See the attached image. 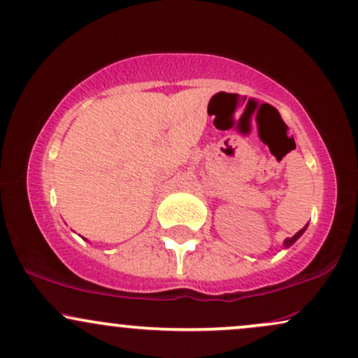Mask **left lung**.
<instances>
[{
  "instance_id": "left-lung-1",
  "label": "left lung",
  "mask_w": 358,
  "mask_h": 358,
  "mask_svg": "<svg viewBox=\"0 0 358 358\" xmlns=\"http://www.w3.org/2000/svg\"><path fill=\"white\" fill-rule=\"evenodd\" d=\"M303 232H305V229H301V231H299V232H296V234H294V236L293 237H287V239L285 241V245H286V248H289V245L291 244H294V242H296L298 241V237L299 236H301V234Z\"/></svg>"
}]
</instances>
